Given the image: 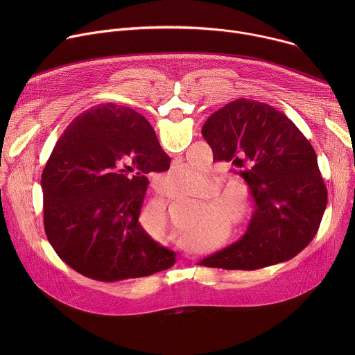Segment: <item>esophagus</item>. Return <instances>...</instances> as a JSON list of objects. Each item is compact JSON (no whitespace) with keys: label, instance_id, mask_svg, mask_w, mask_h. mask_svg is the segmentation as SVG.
<instances>
[{"label":"esophagus","instance_id":"34e87169","mask_svg":"<svg viewBox=\"0 0 355 355\" xmlns=\"http://www.w3.org/2000/svg\"><path fill=\"white\" fill-rule=\"evenodd\" d=\"M211 182H212V180H209V184H211Z\"/></svg>","mask_w":355,"mask_h":355}]
</instances>
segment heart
<instances>
[{
	"label": "heart",
	"instance_id": "obj_1",
	"mask_svg": "<svg viewBox=\"0 0 355 355\" xmlns=\"http://www.w3.org/2000/svg\"><path fill=\"white\" fill-rule=\"evenodd\" d=\"M162 188L164 192L170 196L180 198V196H188V195H200L204 193L209 184V175L198 167H192L188 164L175 166L171 170H168L162 177ZM218 188L216 182H211L205 200L200 202L198 207V212L195 216L193 227L207 226L209 223L216 222L223 211L225 204H232V202L240 200V192L234 187H225L216 192H214ZM144 220L147 222L146 230L148 236L156 240L157 243H163L168 240L171 236V219L167 208L164 205H150L147 209H144ZM196 230H191L185 233L184 239L188 241H192L198 237Z\"/></svg>",
	"mask_w": 355,
	"mask_h": 355
}]
</instances>
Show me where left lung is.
I'll return each instance as SVG.
<instances>
[{"mask_svg": "<svg viewBox=\"0 0 355 355\" xmlns=\"http://www.w3.org/2000/svg\"><path fill=\"white\" fill-rule=\"evenodd\" d=\"M202 136L214 160L237 168L256 211L240 240L198 264L252 271L293 259L313 240L327 205L309 140L285 114L245 98L212 114Z\"/></svg>", "mask_w": 355, "mask_h": 355, "instance_id": "8db88e82", "label": "left lung"}]
</instances>
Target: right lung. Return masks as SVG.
<instances>
[{
    "instance_id": "1",
    "label": "right lung",
    "mask_w": 355,
    "mask_h": 355,
    "mask_svg": "<svg viewBox=\"0 0 355 355\" xmlns=\"http://www.w3.org/2000/svg\"><path fill=\"white\" fill-rule=\"evenodd\" d=\"M171 159L144 116L105 104L78 115L59 137L43 174L44 232L58 256L95 281L147 277L175 252L139 223L147 174Z\"/></svg>"
}]
</instances>
